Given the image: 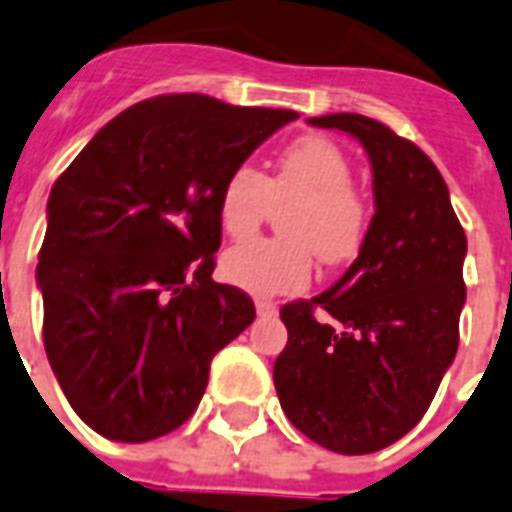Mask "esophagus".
I'll list each match as a JSON object with an SVG mask.
<instances>
[{"mask_svg": "<svg viewBox=\"0 0 512 512\" xmlns=\"http://www.w3.org/2000/svg\"><path fill=\"white\" fill-rule=\"evenodd\" d=\"M255 308H257V316H276V311H279L276 303H271V300H257Z\"/></svg>", "mask_w": 512, "mask_h": 512, "instance_id": "obj_1", "label": "esophagus"}]
</instances>
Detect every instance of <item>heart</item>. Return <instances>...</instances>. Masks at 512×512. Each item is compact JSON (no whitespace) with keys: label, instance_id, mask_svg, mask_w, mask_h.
<instances>
[{"label":"heart","instance_id":"b5f03b06","mask_svg":"<svg viewBox=\"0 0 512 512\" xmlns=\"http://www.w3.org/2000/svg\"><path fill=\"white\" fill-rule=\"evenodd\" d=\"M281 212L287 236L241 241L223 257V276L252 295H289L308 287L313 252L321 263L340 265L358 255L369 228V204L353 185V162L324 135L289 143L271 175L239 164L225 177L217 199L223 231L244 239Z\"/></svg>","mask_w":512,"mask_h":512}]
</instances>
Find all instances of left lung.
Segmentation results:
<instances>
[{
	"mask_svg": "<svg viewBox=\"0 0 512 512\" xmlns=\"http://www.w3.org/2000/svg\"><path fill=\"white\" fill-rule=\"evenodd\" d=\"M361 140L374 217L342 279L281 308L287 348L273 364L281 409L337 454H372L422 420L460 345L468 239L436 164L361 114L308 119ZM321 307L332 322L315 319Z\"/></svg>",
	"mask_w": 512,
	"mask_h": 512,
	"instance_id": "left-lung-1",
	"label": "left lung"
}]
</instances>
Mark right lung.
I'll return each mask as SVG.
<instances>
[{
	"label": "right lung",
	"mask_w": 512,
	"mask_h": 512,
	"mask_svg": "<svg viewBox=\"0 0 512 512\" xmlns=\"http://www.w3.org/2000/svg\"><path fill=\"white\" fill-rule=\"evenodd\" d=\"M284 108L159 95L111 119L55 180L36 284L44 350L95 433L143 444L199 406L217 350L255 321L212 281L225 177L295 122Z\"/></svg>",
	"instance_id": "right-lung-1"
}]
</instances>
